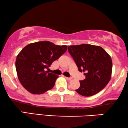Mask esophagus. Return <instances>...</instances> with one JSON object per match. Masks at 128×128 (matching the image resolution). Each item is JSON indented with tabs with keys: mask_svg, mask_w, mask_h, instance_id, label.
<instances>
[{
	"mask_svg": "<svg viewBox=\"0 0 128 128\" xmlns=\"http://www.w3.org/2000/svg\"><path fill=\"white\" fill-rule=\"evenodd\" d=\"M65 78L67 79V80H71V79H72V78H68V77H65Z\"/></svg>",
	"mask_w": 128,
	"mask_h": 128,
	"instance_id": "34e87169",
	"label": "esophagus"
}]
</instances>
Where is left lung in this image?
Returning <instances> with one entry per match:
<instances>
[{
	"label": "left lung",
	"mask_w": 128,
	"mask_h": 128,
	"mask_svg": "<svg viewBox=\"0 0 128 128\" xmlns=\"http://www.w3.org/2000/svg\"><path fill=\"white\" fill-rule=\"evenodd\" d=\"M79 72H85L86 78L80 80V87L75 90L80 95L90 96L107 85L111 78L112 62L110 56L100 46L89 44L68 47Z\"/></svg>",
	"instance_id": "left-lung-1"
}]
</instances>
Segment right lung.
Wrapping results in <instances>:
<instances>
[{
	"instance_id": "1",
	"label": "right lung",
	"mask_w": 128,
	"mask_h": 128,
	"mask_svg": "<svg viewBox=\"0 0 128 128\" xmlns=\"http://www.w3.org/2000/svg\"><path fill=\"white\" fill-rule=\"evenodd\" d=\"M67 46L56 45L49 41L30 44L16 58L18 79L24 87L32 94H42L53 88L58 78L46 69L66 52Z\"/></svg>"
}]
</instances>
